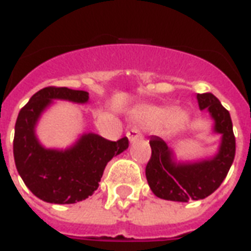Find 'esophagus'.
<instances>
[{
	"mask_svg": "<svg viewBox=\"0 0 251 251\" xmlns=\"http://www.w3.org/2000/svg\"><path fill=\"white\" fill-rule=\"evenodd\" d=\"M126 136H127V138H129V141L134 142L136 140H140V138H141V133H140L138 129L133 127V129H130V130L126 133Z\"/></svg>",
	"mask_w": 251,
	"mask_h": 251,
	"instance_id": "obj_1",
	"label": "esophagus"
}]
</instances>
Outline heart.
<instances>
[{
    "label": "heart",
    "mask_w": 251,
    "mask_h": 251,
    "mask_svg": "<svg viewBox=\"0 0 251 251\" xmlns=\"http://www.w3.org/2000/svg\"><path fill=\"white\" fill-rule=\"evenodd\" d=\"M133 117L137 121L149 126L161 124V126L168 130L177 129L181 125H184L187 121V114L183 110L174 109L169 111V109L161 106H142L133 113Z\"/></svg>",
    "instance_id": "1"
}]
</instances>
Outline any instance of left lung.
<instances>
[{"mask_svg": "<svg viewBox=\"0 0 251 251\" xmlns=\"http://www.w3.org/2000/svg\"><path fill=\"white\" fill-rule=\"evenodd\" d=\"M199 109L214 121L212 131L221 134L215 156L199 161H177L174 151L163 138L151 137L152 156L145 169L148 184L160 199L172 201L200 200L219 188L235 157V137L232 122L219 99L211 93L198 94Z\"/></svg>", "mask_w": 251, "mask_h": 251, "instance_id": "8db88e82", "label": "left lung"}]
</instances>
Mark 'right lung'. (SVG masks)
Wrapping results in <instances>:
<instances>
[{"label": "right lung", "instance_id": "obj_1", "mask_svg": "<svg viewBox=\"0 0 251 251\" xmlns=\"http://www.w3.org/2000/svg\"><path fill=\"white\" fill-rule=\"evenodd\" d=\"M53 100L87 103L88 93L46 87L32 95L20 110L14 126V163L25 185L39 199L72 204L87 199L98 189L107 163L127 149L129 140L124 137L109 141L95 133H84L66 149L46 148L36 136V125Z\"/></svg>", "mask_w": 251, "mask_h": 251}]
</instances>
